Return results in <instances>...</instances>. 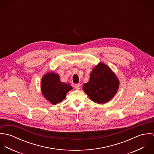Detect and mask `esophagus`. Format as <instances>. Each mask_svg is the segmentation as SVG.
Here are the masks:
<instances>
[{
    "label": "esophagus",
    "mask_w": 154,
    "mask_h": 154,
    "mask_svg": "<svg viewBox=\"0 0 154 154\" xmlns=\"http://www.w3.org/2000/svg\"><path fill=\"white\" fill-rule=\"evenodd\" d=\"M74 87L76 89H79L81 88V84H75L74 85Z\"/></svg>",
    "instance_id": "esophagus-1"
}]
</instances>
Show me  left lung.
Instances as JSON below:
<instances>
[{
	"mask_svg": "<svg viewBox=\"0 0 154 154\" xmlns=\"http://www.w3.org/2000/svg\"><path fill=\"white\" fill-rule=\"evenodd\" d=\"M119 87V81L114 73L106 64L99 63L91 72L83 90L92 101L104 104L112 98Z\"/></svg>",
	"mask_w": 154,
	"mask_h": 154,
	"instance_id": "left-lung-1",
	"label": "left lung"
}]
</instances>
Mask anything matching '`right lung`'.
<instances>
[{
	"label": "right lung",
	"instance_id": "1",
	"mask_svg": "<svg viewBox=\"0 0 154 154\" xmlns=\"http://www.w3.org/2000/svg\"><path fill=\"white\" fill-rule=\"evenodd\" d=\"M41 89L45 98L54 105L62 101L72 87L62 82L57 73L48 72L42 78Z\"/></svg>",
	"mask_w": 154,
	"mask_h": 154
}]
</instances>
